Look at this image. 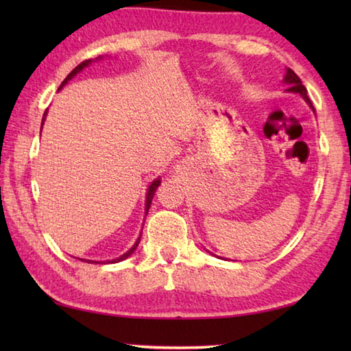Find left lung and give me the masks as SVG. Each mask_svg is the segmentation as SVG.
Wrapping results in <instances>:
<instances>
[{
  "label": "left lung",
  "mask_w": 351,
  "mask_h": 351,
  "mask_svg": "<svg viewBox=\"0 0 351 351\" xmlns=\"http://www.w3.org/2000/svg\"><path fill=\"white\" fill-rule=\"evenodd\" d=\"M285 83H288V91H293V93H299L302 97H304L308 104L311 105V100L310 97L306 96V88L302 85V80L299 79V75H297L293 69H287V75H285ZM313 106V105H311Z\"/></svg>",
  "instance_id": "8db88e82"
}]
</instances>
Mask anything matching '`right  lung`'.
Segmentation results:
<instances>
[{
    "label": "right lung",
    "mask_w": 351,
    "mask_h": 351,
    "mask_svg": "<svg viewBox=\"0 0 351 351\" xmlns=\"http://www.w3.org/2000/svg\"><path fill=\"white\" fill-rule=\"evenodd\" d=\"M90 63H91V60H85V62H82L80 64H77V66H75V68H74L73 71H71V73L68 74L66 79H64V80L62 82V85H60V88H58V90H62V86L66 85L68 80L73 79V77H74L77 73H80V71H82L83 68H85V66H88V64H90ZM45 117H46V111H45V114H43V122H45ZM159 182H161V181H159V180H154V181L152 182V186L148 187V192H147V204H145V213L148 212V209H150V204H152L153 195H154V192H156V189H158V186H159ZM139 241H141V237H139L138 240H136V243H134V245H133V247L130 249L128 252H125V254H123V255H121V257H117V258H114V260H110L108 263H117V261H122V260H125L127 257H130V255H132V254L134 252V249L138 247ZM83 261H88V263H93L91 260H83Z\"/></svg>",
    "instance_id": "right-lung-1"
}]
</instances>
